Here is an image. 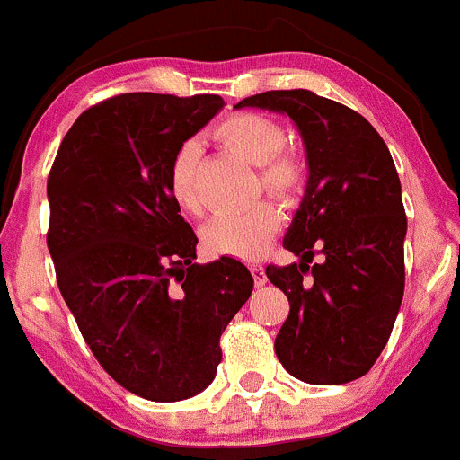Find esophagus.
Masks as SVG:
<instances>
[{
	"label": "esophagus",
	"mask_w": 460,
	"mask_h": 460,
	"mask_svg": "<svg viewBox=\"0 0 460 460\" xmlns=\"http://www.w3.org/2000/svg\"><path fill=\"white\" fill-rule=\"evenodd\" d=\"M250 275H252L254 284H257V286H263V284H266V281H268L266 270H263L261 266H252V268H250Z\"/></svg>",
	"instance_id": "34e87169"
}]
</instances>
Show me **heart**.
<instances>
[{"instance_id": "obj_1", "label": "heart", "mask_w": 460, "mask_h": 460, "mask_svg": "<svg viewBox=\"0 0 460 460\" xmlns=\"http://www.w3.org/2000/svg\"><path fill=\"white\" fill-rule=\"evenodd\" d=\"M215 138L230 152L259 167L263 192L281 203H295L304 183L306 165L297 152L286 147V129L266 113L239 111L215 127ZM199 158L194 143L181 145L167 167V192L188 215H201L199 192ZM279 230V215L270 203H257L239 215H221L201 230V243L210 257H232L254 261L270 248Z\"/></svg>"}]
</instances>
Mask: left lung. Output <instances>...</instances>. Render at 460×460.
Instances as JSON below:
<instances>
[{
	"label": "left lung",
	"instance_id": "8db88e82",
	"mask_svg": "<svg viewBox=\"0 0 460 460\" xmlns=\"http://www.w3.org/2000/svg\"><path fill=\"white\" fill-rule=\"evenodd\" d=\"M234 107L286 113L306 147V192L284 236L302 261L266 268L290 304L277 358L308 385L362 378L404 293L407 217L394 158L367 118L313 91H266ZM315 253L325 259L308 267Z\"/></svg>",
	"mask_w": 460,
	"mask_h": 460
}]
</instances>
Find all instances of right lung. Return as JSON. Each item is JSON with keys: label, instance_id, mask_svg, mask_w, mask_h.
Instances as JSON below:
<instances>
[{"label": "right lung", "instance_id": "right-lung-1", "mask_svg": "<svg viewBox=\"0 0 460 460\" xmlns=\"http://www.w3.org/2000/svg\"><path fill=\"white\" fill-rule=\"evenodd\" d=\"M221 107L210 93L113 95L77 116L49 174L62 297L102 369L154 402L215 380L221 333L252 293L236 259L194 263L199 239L167 192L174 152Z\"/></svg>", "mask_w": 460, "mask_h": 460}]
</instances>
